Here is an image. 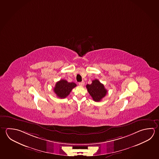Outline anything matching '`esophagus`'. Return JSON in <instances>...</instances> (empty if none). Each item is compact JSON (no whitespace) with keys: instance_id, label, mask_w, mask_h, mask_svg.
<instances>
[{"instance_id":"obj_1","label":"esophagus","mask_w":159,"mask_h":159,"mask_svg":"<svg viewBox=\"0 0 159 159\" xmlns=\"http://www.w3.org/2000/svg\"><path fill=\"white\" fill-rule=\"evenodd\" d=\"M84 81H82L81 82L79 83V85L81 86H84Z\"/></svg>"}]
</instances>
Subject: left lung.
<instances>
[{
    "label": "left lung",
    "instance_id": "obj_1",
    "mask_svg": "<svg viewBox=\"0 0 159 159\" xmlns=\"http://www.w3.org/2000/svg\"><path fill=\"white\" fill-rule=\"evenodd\" d=\"M86 88L93 101L96 102L101 101V99L107 95V90L105 89L104 84L97 79L93 80L92 84H87Z\"/></svg>",
    "mask_w": 159,
    "mask_h": 159
}]
</instances>
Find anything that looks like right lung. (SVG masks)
I'll return each mask as SVG.
<instances>
[{
	"label": "right lung",
	"mask_w": 159,
	"mask_h": 159,
	"mask_svg": "<svg viewBox=\"0 0 159 159\" xmlns=\"http://www.w3.org/2000/svg\"><path fill=\"white\" fill-rule=\"evenodd\" d=\"M76 86V84L74 82L70 83L65 80H61L56 83L54 91L59 98H66Z\"/></svg>",
	"instance_id": "1"
}]
</instances>
